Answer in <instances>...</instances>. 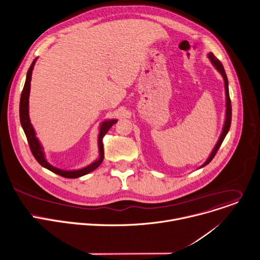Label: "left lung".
Here are the masks:
<instances>
[{
  "label": "left lung",
  "mask_w": 260,
  "mask_h": 260,
  "mask_svg": "<svg viewBox=\"0 0 260 260\" xmlns=\"http://www.w3.org/2000/svg\"><path fill=\"white\" fill-rule=\"evenodd\" d=\"M209 57H210V60H211L212 64H213V65L217 68V70L222 74L223 79H224L225 94H226V119H225V123H224L223 131H222V133H221V136H220V138H219V140H218V142H217V145H216L215 149L213 150V152H212V154H211L210 158L207 160V162H206L203 166H201V167L206 166L207 164H209V163L213 160V158H214V157H215V155L217 154V152H218V150H219L220 146L222 145V142H223V140H224V138H225V136H226L227 132L229 131L230 124H232V101H230V97H229V91H228V80H227V76H226V73H225L224 67H223L222 63L217 59V57H216L212 52H210V53H209Z\"/></svg>",
  "instance_id": "left-lung-1"
}]
</instances>
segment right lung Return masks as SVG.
Instances as JSON below:
<instances>
[{
    "label": "right lung",
    "mask_w": 260,
    "mask_h": 260,
    "mask_svg": "<svg viewBox=\"0 0 260 260\" xmlns=\"http://www.w3.org/2000/svg\"><path fill=\"white\" fill-rule=\"evenodd\" d=\"M36 59L33 61L32 65L30 66L26 73V79L23 85V89L21 92V96H20V102H19V119H20V123L22 126V129L24 131V134L26 136L28 146H30L31 152L33 154V156L35 157V159L38 161V163L47 168L48 170L54 172V174L59 175L63 178H68V179H76L79 177H82L86 174H90L91 171L95 170L103 161L104 158V150H103V137L105 136V134L107 133V131L110 129V127L117 123V120H110V121H106L101 125L100 128V133H99V137H98V146H99V151H100V157L97 161H95L94 163H92L91 165L86 166L82 169L79 170H72V171H66V170H62L59 168H55L53 166H51L49 163H47V161L45 160L42 148L40 146V143L35 135V131L32 127V124L30 122V118H28V95H30V84H31V78H32V70L34 68Z\"/></svg>",
    "instance_id": "1"
}]
</instances>
